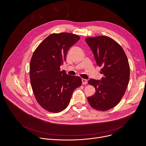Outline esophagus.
Returning a JSON list of instances; mask_svg holds the SVG:
<instances>
[{
  "label": "esophagus",
  "instance_id": "1",
  "mask_svg": "<svg viewBox=\"0 0 146 146\" xmlns=\"http://www.w3.org/2000/svg\"><path fill=\"white\" fill-rule=\"evenodd\" d=\"M82 84H83V85H86V84L88 83V80L86 79H82Z\"/></svg>",
  "mask_w": 146,
  "mask_h": 146
}]
</instances>
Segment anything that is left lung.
Returning a JSON list of instances; mask_svg holds the SVG:
<instances>
[{
	"label": "left lung",
	"instance_id": "1",
	"mask_svg": "<svg viewBox=\"0 0 146 146\" xmlns=\"http://www.w3.org/2000/svg\"><path fill=\"white\" fill-rule=\"evenodd\" d=\"M85 40L104 75L101 80L88 81L96 90L93 96L88 97V102L96 110H109L118 104L128 85L130 72L127 57L121 46L110 37H88Z\"/></svg>",
	"mask_w": 146,
	"mask_h": 146
}]
</instances>
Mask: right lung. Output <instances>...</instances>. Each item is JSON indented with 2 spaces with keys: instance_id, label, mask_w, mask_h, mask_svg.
Segmentation results:
<instances>
[{
  "instance_id": "add662e5",
  "label": "right lung",
  "mask_w": 146,
  "mask_h": 146,
  "mask_svg": "<svg viewBox=\"0 0 146 146\" xmlns=\"http://www.w3.org/2000/svg\"><path fill=\"white\" fill-rule=\"evenodd\" d=\"M80 36L71 33L51 34L38 46L30 61L29 77L36 100L46 111L65 110L74 90L82 85L79 76L60 70L68 50Z\"/></svg>"
}]
</instances>
